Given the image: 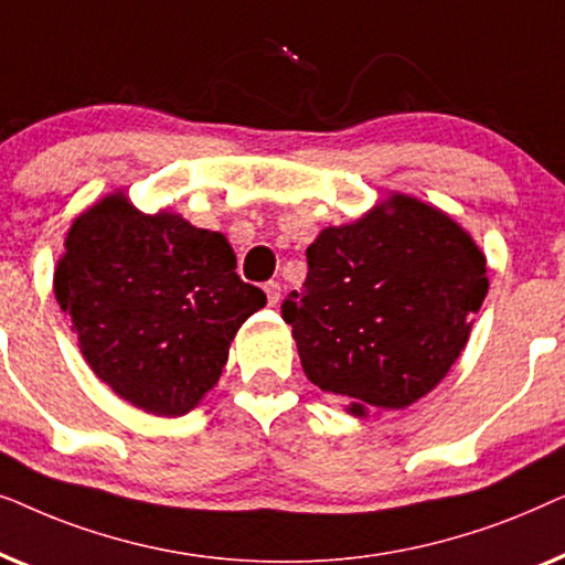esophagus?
Instances as JSON below:
<instances>
[{
  "instance_id": "esophagus-1",
  "label": "esophagus",
  "mask_w": 565,
  "mask_h": 565,
  "mask_svg": "<svg viewBox=\"0 0 565 565\" xmlns=\"http://www.w3.org/2000/svg\"><path fill=\"white\" fill-rule=\"evenodd\" d=\"M265 292H267V303H269V306H277V303H280V292H282L280 282H275V280L265 282Z\"/></svg>"
}]
</instances>
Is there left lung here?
Returning <instances> with one entry per match:
<instances>
[{
	"label": "left lung",
	"mask_w": 565,
	"mask_h": 565,
	"mask_svg": "<svg viewBox=\"0 0 565 565\" xmlns=\"http://www.w3.org/2000/svg\"><path fill=\"white\" fill-rule=\"evenodd\" d=\"M306 257L282 319L308 381L352 416L406 408L437 388L489 292L486 254L468 231L404 192L327 226Z\"/></svg>",
	"instance_id": "left-lung-1"
}]
</instances>
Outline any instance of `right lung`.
Returning a JSON list of instances; mask_svg holds the SVG:
<instances>
[{
	"label": "right lung",
	"instance_id": "add662e5",
	"mask_svg": "<svg viewBox=\"0 0 565 565\" xmlns=\"http://www.w3.org/2000/svg\"><path fill=\"white\" fill-rule=\"evenodd\" d=\"M53 292L99 381L153 416H182L218 383L228 347L267 296L236 275L218 231L141 213L126 192L89 205L66 234Z\"/></svg>",
	"mask_w": 565,
	"mask_h": 565
}]
</instances>
